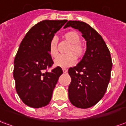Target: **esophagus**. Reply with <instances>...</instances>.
<instances>
[{"mask_svg": "<svg viewBox=\"0 0 126 126\" xmlns=\"http://www.w3.org/2000/svg\"><path fill=\"white\" fill-rule=\"evenodd\" d=\"M63 73H65H65L67 72V69L66 68H63Z\"/></svg>", "mask_w": 126, "mask_h": 126, "instance_id": "obj_1", "label": "esophagus"}]
</instances>
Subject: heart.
<instances>
[{
    "mask_svg": "<svg viewBox=\"0 0 126 126\" xmlns=\"http://www.w3.org/2000/svg\"><path fill=\"white\" fill-rule=\"evenodd\" d=\"M64 38L69 43H70V47H69L67 54L59 56L55 60V65L61 67H67L74 65L76 63L77 57H81L84 54V48L80 45L81 38L79 33L75 31H69L64 34ZM49 53L53 58L58 56V50L57 47V41L55 38L51 40L49 44Z\"/></svg>",
    "mask_w": 126,
    "mask_h": 126,
    "instance_id": "heart-1",
    "label": "heart"
}]
</instances>
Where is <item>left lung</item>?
Here are the masks:
<instances>
[{"mask_svg":"<svg viewBox=\"0 0 126 126\" xmlns=\"http://www.w3.org/2000/svg\"><path fill=\"white\" fill-rule=\"evenodd\" d=\"M67 27L81 32L87 46L82 60L69 69V98L76 107L90 108L103 97L108 86L112 69L110 52L102 36L86 23L69 21L64 28Z\"/></svg>","mask_w":126,"mask_h":126,"instance_id":"8db88e82","label":"left lung"}]
</instances>
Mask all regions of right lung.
Masks as SVG:
<instances>
[{"label":"right lung","mask_w":126,"mask_h":126,"mask_svg":"<svg viewBox=\"0 0 126 126\" xmlns=\"http://www.w3.org/2000/svg\"><path fill=\"white\" fill-rule=\"evenodd\" d=\"M67 20H44L33 26L21 42L14 60L13 77L19 96L26 105L40 108L51 100L60 67L47 71L53 61L49 53L50 42Z\"/></svg>","instance_id":"right-lung-1"}]
</instances>
